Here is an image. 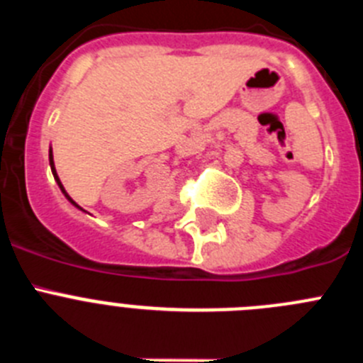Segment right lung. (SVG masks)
I'll use <instances>...</instances> for the list:
<instances>
[{
	"label": "right lung",
	"mask_w": 363,
	"mask_h": 363,
	"mask_svg": "<svg viewBox=\"0 0 363 363\" xmlns=\"http://www.w3.org/2000/svg\"><path fill=\"white\" fill-rule=\"evenodd\" d=\"M49 162H50V169H52V174H54V179H56V184H57V185H60V189H62V192H63V194H65V198H67V200H69V201H70V203H72V205H74V207H78V209H82V207H79V205H78V203H76V201H74V200H72V198H70V196H69V194H67L65 187H63V185H62V182H60V178H57V174H56V167H54V158H52V149H50V154H49Z\"/></svg>",
	"instance_id": "add662e5"
}]
</instances>
